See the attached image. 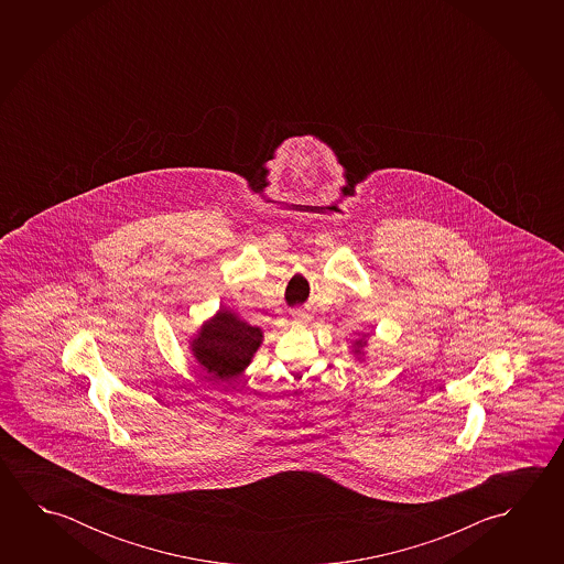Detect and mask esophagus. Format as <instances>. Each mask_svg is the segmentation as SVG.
<instances>
[{
    "label": "esophagus",
    "instance_id": "esophagus-1",
    "mask_svg": "<svg viewBox=\"0 0 564 564\" xmlns=\"http://www.w3.org/2000/svg\"><path fill=\"white\" fill-rule=\"evenodd\" d=\"M293 316H295V321H299V323H303V321H306L305 313H295L293 314Z\"/></svg>",
    "mask_w": 564,
    "mask_h": 564
}]
</instances>
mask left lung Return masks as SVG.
<instances>
[{
	"mask_svg": "<svg viewBox=\"0 0 564 564\" xmlns=\"http://www.w3.org/2000/svg\"><path fill=\"white\" fill-rule=\"evenodd\" d=\"M364 346H366V341L361 340H356L354 341V354H356V356H361V350H364ZM358 360H360V358H358Z\"/></svg>",
	"mask_w": 564,
	"mask_h": 564,
	"instance_id": "obj_1",
	"label": "left lung"
}]
</instances>
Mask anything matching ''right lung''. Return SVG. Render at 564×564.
Returning <instances> with one entry per match:
<instances>
[{
  "instance_id": "obj_1",
  "label": "right lung",
  "mask_w": 564,
  "mask_h": 564,
  "mask_svg": "<svg viewBox=\"0 0 564 564\" xmlns=\"http://www.w3.org/2000/svg\"><path fill=\"white\" fill-rule=\"evenodd\" d=\"M261 341L263 333L258 326L243 323L236 314L220 308L200 326L191 341V350L208 379L230 381L250 366Z\"/></svg>"
}]
</instances>
